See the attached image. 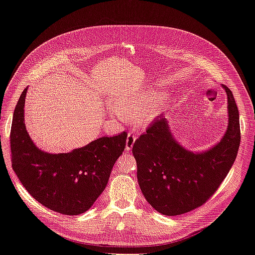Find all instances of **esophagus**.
I'll use <instances>...</instances> for the list:
<instances>
[{
  "mask_svg": "<svg viewBox=\"0 0 255 255\" xmlns=\"http://www.w3.org/2000/svg\"><path fill=\"white\" fill-rule=\"evenodd\" d=\"M136 140V136L133 134H128V138H127V143H126V150H130L132 147L134 146V142Z\"/></svg>",
  "mask_w": 255,
  "mask_h": 255,
  "instance_id": "esophagus-1",
  "label": "esophagus"
}]
</instances>
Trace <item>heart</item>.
Segmentation results:
<instances>
[{
	"label": "heart",
	"instance_id": "obj_1",
	"mask_svg": "<svg viewBox=\"0 0 255 255\" xmlns=\"http://www.w3.org/2000/svg\"><path fill=\"white\" fill-rule=\"evenodd\" d=\"M152 101H154V96L146 95L142 96V98H136L128 103H123L121 107L123 111L127 113H128L130 109H133V111H140L138 114V119L137 120H138L139 125L147 126L157 115H159L160 111L162 109L160 103H155V104L148 107L147 105ZM118 115L121 116L120 113H118Z\"/></svg>",
	"mask_w": 255,
	"mask_h": 255
}]
</instances>
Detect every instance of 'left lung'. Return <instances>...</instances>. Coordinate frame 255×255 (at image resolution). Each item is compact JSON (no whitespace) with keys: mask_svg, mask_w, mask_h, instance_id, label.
<instances>
[{"mask_svg":"<svg viewBox=\"0 0 255 255\" xmlns=\"http://www.w3.org/2000/svg\"><path fill=\"white\" fill-rule=\"evenodd\" d=\"M229 122L219 142L190 151L175 139L166 118L159 116L134 142L137 179L144 198L164 216H179L206 203L229 174L240 143L239 113L228 87Z\"/></svg>","mask_w":255,"mask_h":255,"instance_id":"1","label":"left lung"}]
</instances>
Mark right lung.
<instances>
[{"label":"right lung","instance_id":"obj_1","mask_svg":"<svg viewBox=\"0 0 255 255\" xmlns=\"http://www.w3.org/2000/svg\"><path fill=\"white\" fill-rule=\"evenodd\" d=\"M25 88L13 112L10 129L11 165L20 182L38 203L62 215L77 216L91 208L106 188L128 134L101 137L68 153L40 150L24 122Z\"/></svg>","mask_w":255,"mask_h":255}]
</instances>
